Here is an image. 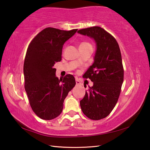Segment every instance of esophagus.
<instances>
[{
    "instance_id": "esophagus-1",
    "label": "esophagus",
    "mask_w": 150,
    "mask_h": 150,
    "mask_svg": "<svg viewBox=\"0 0 150 150\" xmlns=\"http://www.w3.org/2000/svg\"><path fill=\"white\" fill-rule=\"evenodd\" d=\"M76 84H77V86H81V85H82V83L78 80V79H76Z\"/></svg>"
}]
</instances>
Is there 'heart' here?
<instances>
[{
    "mask_svg": "<svg viewBox=\"0 0 150 150\" xmlns=\"http://www.w3.org/2000/svg\"><path fill=\"white\" fill-rule=\"evenodd\" d=\"M86 44H90L88 43V42H82V43L81 44V45H86Z\"/></svg>",
    "mask_w": 150,
    "mask_h": 150,
    "instance_id": "obj_1",
    "label": "heart"
}]
</instances>
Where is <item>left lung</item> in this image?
I'll return each instance as SVG.
<instances>
[{
    "mask_svg": "<svg viewBox=\"0 0 150 150\" xmlns=\"http://www.w3.org/2000/svg\"><path fill=\"white\" fill-rule=\"evenodd\" d=\"M77 32L93 38L97 43L94 62L82 76L90 79L93 85L80 101L81 108L89 119L100 120L113 110L121 91L124 68L120 47L114 37L99 26Z\"/></svg>",
    "mask_w": 150,
    "mask_h": 150,
    "instance_id": "left-lung-1",
    "label": "left lung"
}]
</instances>
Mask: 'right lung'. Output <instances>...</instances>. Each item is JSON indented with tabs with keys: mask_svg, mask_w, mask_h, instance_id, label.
Here are the masks:
<instances>
[{
	"mask_svg": "<svg viewBox=\"0 0 150 150\" xmlns=\"http://www.w3.org/2000/svg\"><path fill=\"white\" fill-rule=\"evenodd\" d=\"M77 31L46 28L28 46L24 63V88L31 108L40 119L58 117L64 100L76 84L72 75L57 78L53 66L62 59L63 44Z\"/></svg>",
	"mask_w": 150,
	"mask_h": 150,
	"instance_id": "obj_1",
	"label": "right lung"
}]
</instances>
